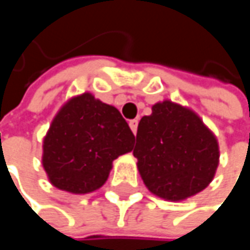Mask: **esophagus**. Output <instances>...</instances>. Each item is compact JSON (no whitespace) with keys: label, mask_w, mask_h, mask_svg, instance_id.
Returning a JSON list of instances; mask_svg holds the SVG:
<instances>
[{"label":"esophagus","mask_w":250,"mask_h":250,"mask_svg":"<svg viewBox=\"0 0 250 250\" xmlns=\"http://www.w3.org/2000/svg\"><path fill=\"white\" fill-rule=\"evenodd\" d=\"M137 125H139V122L137 120H130L128 122V125H130V128H131V131L136 134V131H137Z\"/></svg>","instance_id":"34e87169"}]
</instances>
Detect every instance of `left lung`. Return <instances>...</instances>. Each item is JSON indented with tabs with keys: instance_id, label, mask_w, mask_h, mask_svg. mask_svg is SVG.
<instances>
[{
	"instance_id": "1",
	"label": "left lung",
	"mask_w": 250,
	"mask_h": 250,
	"mask_svg": "<svg viewBox=\"0 0 250 250\" xmlns=\"http://www.w3.org/2000/svg\"><path fill=\"white\" fill-rule=\"evenodd\" d=\"M137 168L147 189L169 201L203 191L219 167V143L213 131L189 108L158 103L142 117L136 146Z\"/></svg>"
}]
</instances>
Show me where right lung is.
Here are the masks:
<instances>
[{
  "label": "right lung",
  "mask_w": 250,
  "mask_h": 250,
  "mask_svg": "<svg viewBox=\"0 0 250 250\" xmlns=\"http://www.w3.org/2000/svg\"><path fill=\"white\" fill-rule=\"evenodd\" d=\"M133 140L116 107L83 92L53 119L43 140V168L56 188L88 194L104 185L113 161L133 150Z\"/></svg>",
  "instance_id": "right-lung-1"
}]
</instances>
